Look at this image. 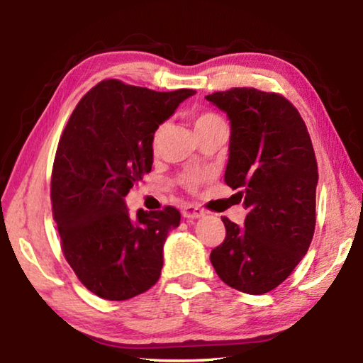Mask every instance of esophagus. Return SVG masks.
Instances as JSON below:
<instances>
[{
	"mask_svg": "<svg viewBox=\"0 0 363 363\" xmlns=\"http://www.w3.org/2000/svg\"><path fill=\"white\" fill-rule=\"evenodd\" d=\"M205 214V211L201 210L199 206H194V205H187L182 208V216L186 219H199Z\"/></svg>",
	"mask_w": 363,
	"mask_h": 363,
	"instance_id": "esophagus-1",
	"label": "esophagus"
}]
</instances>
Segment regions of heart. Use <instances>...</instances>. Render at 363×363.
Returning <instances> with one entry per match:
<instances>
[{"label": "heart", "instance_id": "heart-1", "mask_svg": "<svg viewBox=\"0 0 363 363\" xmlns=\"http://www.w3.org/2000/svg\"><path fill=\"white\" fill-rule=\"evenodd\" d=\"M192 121H194L196 134L208 130V128H211L214 125H219V123H224L219 115L213 113V112H194L192 113ZM158 133H160V128L157 130L155 136H158ZM201 181H203V174L190 173V174L186 176V184H187L189 189L196 187Z\"/></svg>", "mask_w": 363, "mask_h": 363}]
</instances>
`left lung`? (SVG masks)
Wrapping results in <instances>:
<instances>
[{
	"mask_svg": "<svg viewBox=\"0 0 363 363\" xmlns=\"http://www.w3.org/2000/svg\"><path fill=\"white\" fill-rule=\"evenodd\" d=\"M206 101L230 120L224 181L248 210L242 227L223 216L225 238L210 259L224 284L264 294L293 272L314 237V147L296 107L277 93L232 88Z\"/></svg>",
	"mask_w": 363,
	"mask_h": 363,
	"instance_id": "left-lung-1",
	"label": "left lung"
}]
</instances>
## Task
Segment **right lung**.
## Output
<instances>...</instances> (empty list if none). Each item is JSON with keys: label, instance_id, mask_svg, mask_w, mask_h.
Listing matches in <instances>:
<instances>
[{"label": "right lung", "instance_id": "obj_1", "mask_svg": "<svg viewBox=\"0 0 363 363\" xmlns=\"http://www.w3.org/2000/svg\"><path fill=\"white\" fill-rule=\"evenodd\" d=\"M194 89L169 93L102 79L77 104L59 139L51 176L60 247L78 280L108 301L157 284L163 243L179 225L173 206L128 211L125 196L153 163V134Z\"/></svg>", "mask_w": 363, "mask_h": 363}]
</instances>
